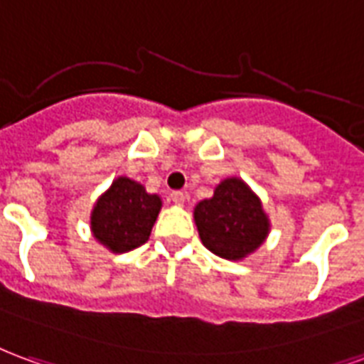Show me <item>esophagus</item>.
I'll return each instance as SVG.
<instances>
[{
	"label": "esophagus",
	"instance_id": "1",
	"mask_svg": "<svg viewBox=\"0 0 364 364\" xmlns=\"http://www.w3.org/2000/svg\"><path fill=\"white\" fill-rule=\"evenodd\" d=\"M171 200L181 206V204H185V200H187V195H185L183 191H173V193H171Z\"/></svg>",
	"mask_w": 364,
	"mask_h": 364
}]
</instances>
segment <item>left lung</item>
Here are the masks:
<instances>
[{
  "mask_svg": "<svg viewBox=\"0 0 364 364\" xmlns=\"http://www.w3.org/2000/svg\"><path fill=\"white\" fill-rule=\"evenodd\" d=\"M195 223L204 247L228 260L255 252L270 231L260 198L239 177L223 179L212 198L196 204Z\"/></svg>",
  "mask_w": 364,
  "mask_h": 364,
  "instance_id": "left-lung-1",
  "label": "left lung"
}]
</instances>
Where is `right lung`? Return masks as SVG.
<instances>
[{"mask_svg":"<svg viewBox=\"0 0 364 364\" xmlns=\"http://www.w3.org/2000/svg\"><path fill=\"white\" fill-rule=\"evenodd\" d=\"M160 208V196L148 195L129 177H117L94 204L90 230L112 252H129L146 243Z\"/></svg>","mask_w":364,"mask_h":364,"instance_id":"add662e5","label":"right lung"}]
</instances>
